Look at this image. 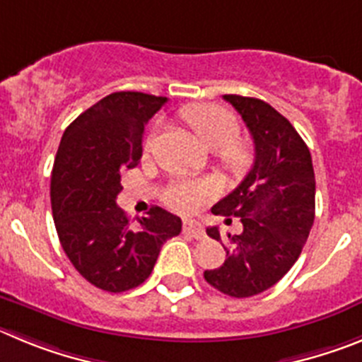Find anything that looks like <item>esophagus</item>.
<instances>
[{
  "mask_svg": "<svg viewBox=\"0 0 362 362\" xmlns=\"http://www.w3.org/2000/svg\"><path fill=\"white\" fill-rule=\"evenodd\" d=\"M184 233L189 234V236L197 238V240L205 238L204 229H202V226L200 223H197V221H184Z\"/></svg>",
  "mask_w": 362,
  "mask_h": 362,
  "instance_id": "1",
  "label": "esophagus"
}]
</instances>
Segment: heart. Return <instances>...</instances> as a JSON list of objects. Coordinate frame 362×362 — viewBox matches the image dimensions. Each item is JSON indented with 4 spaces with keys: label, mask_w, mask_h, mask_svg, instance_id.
I'll use <instances>...</instances> for the list:
<instances>
[{
    "label": "heart",
    "mask_w": 362,
    "mask_h": 362,
    "mask_svg": "<svg viewBox=\"0 0 362 362\" xmlns=\"http://www.w3.org/2000/svg\"><path fill=\"white\" fill-rule=\"evenodd\" d=\"M180 119L209 149H214L220 165L229 173H242L250 162L249 142L238 136L240 126L229 110L218 104H193L180 110ZM158 128L149 133L146 149L151 148ZM216 193L213 180L205 178H177L165 187L164 200L173 209L193 213Z\"/></svg>",
    "instance_id": "1"
}]
</instances>
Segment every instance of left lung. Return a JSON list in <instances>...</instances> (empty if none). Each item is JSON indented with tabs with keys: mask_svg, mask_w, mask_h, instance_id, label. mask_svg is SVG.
I'll list each match as a JSON object with an SVG mask.
<instances>
[{
	"mask_svg": "<svg viewBox=\"0 0 362 362\" xmlns=\"http://www.w3.org/2000/svg\"><path fill=\"white\" fill-rule=\"evenodd\" d=\"M249 128L254 164L242 184L213 213L238 216L240 234H227L223 265L205 270V281L230 298L262 294L291 270L315 216V177L307 144L294 126L265 100L223 95ZM221 242L218 227L207 229Z\"/></svg>",
	"mask_w": 362,
	"mask_h": 362,
	"instance_id": "8db88e82",
	"label": "left lung"
}]
</instances>
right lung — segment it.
<instances>
[{"mask_svg":"<svg viewBox=\"0 0 362 362\" xmlns=\"http://www.w3.org/2000/svg\"><path fill=\"white\" fill-rule=\"evenodd\" d=\"M165 97L115 92L81 113L63 133L52 169V213L64 254L86 281L106 292L135 288L151 274L182 220L162 207L132 226L117 205L120 173L142 157L144 126Z\"/></svg>","mask_w":362,"mask_h":362,"instance_id":"obj_1","label":"right lung"}]
</instances>
